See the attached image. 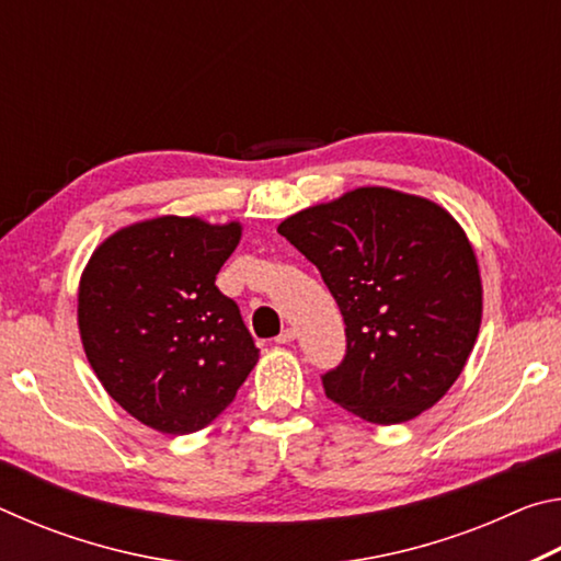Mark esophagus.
<instances>
[{
  "label": "esophagus",
  "instance_id": "obj_1",
  "mask_svg": "<svg viewBox=\"0 0 561 561\" xmlns=\"http://www.w3.org/2000/svg\"><path fill=\"white\" fill-rule=\"evenodd\" d=\"M294 339H297V329L287 327V329H282V334L274 341H277V344H289V341H294Z\"/></svg>",
  "mask_w": 561,
  "mask_h": 561
}]
</instances>
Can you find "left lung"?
I'll return each instance as SVG.
<instances>
[{"label": "left lung", "instance_id": "obj_1", "mask_svg": "<svg viewBox=\"0 0 561 561\" xmlns=\"http://www.w3.org/2000/svg\"><path fill=\"white\" fill-rule=\"evenodd\" d=\"M277 232L336 299L346 356L321 376L331 401L376 425L428 411L458 381L482 321V282L458 220L425 197L356 187Z\"/></svg>", "mask_w": 561, "mask_h": 561}]
</instances>
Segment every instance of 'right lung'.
Wrapping results in <instances>:
<instances>
[{"label":"right lung","mask_w":561,"mask_h":561,"mask_svg":"<svg viewBox=\"0 0 561 561\" xmlns=\"http://www.w3.org/2000/svg\"><path fill=\"white\" fill-rule=\"evenodd\" d=\"M242 225L163 215L93 250L79 282V334L101 386L148 428L185 435L213 423L260 348L215 277Z\"/></svg>","instance_id":"1"}]
</instances>
